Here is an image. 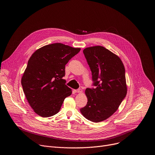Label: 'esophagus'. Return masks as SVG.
I'll list each match as a JSON object with an SVG mask.
<instances>
[{
  "mask_svg": "<svg viewBox=\"0 0 155 155\" xmlns=\"http://www.w3.org/2000/svg\"><path fill=\"white\" fill-rule=\"evenodd\" d=\"M75 92L77 93H82V90L81 89H78V90H75Z\"/></svg>",
  "mask_w": 155,
  "mask_h": 155,
  "instance_id": "1",
  "label": "esophagus"
}]
</instances>
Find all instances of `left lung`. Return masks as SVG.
<instances>
[{"instance_id":"obj_1","label":"left lung","mask_w":155,"mask_h":155,"mask_svg":"<svg viewBox=\"0 0 155 155\" xmlns=\"http://www.w3.org/2000/svg\"><path fill=\"white\" fill-rule=\"evenodd\" d=\"M83 53L96 87L86 89L87 102L80 112L88 120L98 123L111 117L125 98V69L120 58L104 47L86 48Z\"/></svg>"}]
</instances>
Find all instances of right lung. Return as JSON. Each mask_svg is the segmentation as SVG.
I'll use <instances>...</instances> for the list:
<instances>
[{
    "label": "right lung",
    "instance_id": "add662e5",
    "mask_svg": "<svg viewBox=\"0 0 155 155\" xmlns=\"http://www.w3.org/2000/svg\"><path fill=\"white\" fill-rule=\"evenodd\" d=\"M61 43L44 46L29 58L21 78L26 97L34 112L41 117L56 115L72 90L65 84V65L80 51Z\"/></svg>",
    "mask_w": 155,
    "mask_h": 155
}]
</instances>
